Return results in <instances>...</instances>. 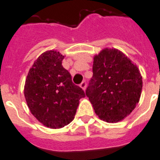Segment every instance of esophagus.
Returning a JSON list of instances; mask_svg holds the SVG:
<instances>
[{"instance_id":"esophagus-1","label":"esophagus","mask_w":160,"mask_h":160,"mask_svg":"<svg viewBox=\"0 0 160 160\" xmlns=\"http://www.w3.org/2000/svg\"><path fill=\"white\" fill-rule=\"evenodd\" d=\"M80 88H81L83 89V90H85L86 86H87V83H86L85 80H83V81L81 83H80Z\"/></svg>"}]
</instances>
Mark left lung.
<instances>
[{"label":"left lung","mask_w":160,"mask_h":160,"mask_svg":"<svg viewBox=\"0 0 160 160\" xmlns=\"http://www.w3.org/2000/svg\"><path fill=\"white\" fill-rule=\"evenodd\" d=\"M86 96L99 117L108 123L124 119L135 109L143 87L137 66L123 52L105 48L95 56Z\"/></svg>","instance_id":"left-lung-1"}]
</instances>
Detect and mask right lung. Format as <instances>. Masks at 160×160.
<instances>
[{
  "label": "right lung",
  "instance_id": "1",
  "mask_svg": "<svg viewBox=\"0 0 160 160\" xmlns=\"http://www.w3.org/2000/svg\"><path fill=\"white\" fill-rule=\"evenodd\" d=\"M64 56L48 51L34 62L27 76L24 96L39 121L50 128H60L72 121L83 89L72 83L69 72L62 66Z\"/></svg>",
  "mask_w": 160,
  "mask_h": 160
}]
</instances>
